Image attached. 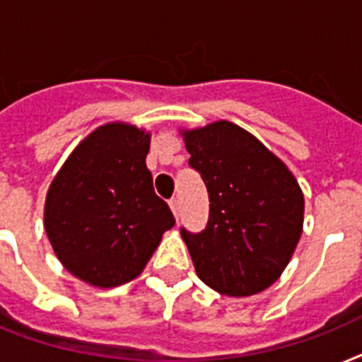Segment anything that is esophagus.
<instances>
[{"instance_id": "obj_1", "label": "esophagus", "mask_w": 362, "mask_h": 362, "mask_svg": "<svg viewBox=\"0 0 362 362\" xmlns=\"http://www.w3.org/2000/svg\"><path fill=\"white\" fill-rule=\"evenodd\" d=\"M169 206H170V210H173L175 218H178V216H180V201H178L176 197H173L169 201Z\"/></svg>"}]
</instances>
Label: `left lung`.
I'll return each instance as SVG.
<instances>
[{
  "instance_id": "left-lung-1",
  "label": "left lung",
  "mask_w": 362,
  "mask_h": 362,
  "mask_svg": "<svg viewBox=\"0 0 362 362\" xmlns=\"http://www.w3.org/2000/svg\"><path fill=\"white\" fill-rule=\"evenodd\" d=\"M184 139L210 199L203 231L180 229L197 276L229 297L263 291L280 278L303 233L304 197L295 176L231 122L184 131Z\"/></svg>"
}]
</instances>
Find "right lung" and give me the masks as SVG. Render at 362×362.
I'll list each match as a JSON object with an SVG mask.
<instances>
[{"mask_svg": "<svg viewBox=\"0 0 362 362\" xmlns=\"http://www.w3.org/2000/svg\"><path fill=\"white\" fill-rule=\"evenodd\" d=\"M150 135L101 125L73 150L50 184L45 229L71 274L115 287L141 274L161 235L175 226L146 169Z\"/></svg>", "mask_w": 362, "mask_h": 362, "instance_id": "add662e5", "label": "right lung"}]
</instances>
